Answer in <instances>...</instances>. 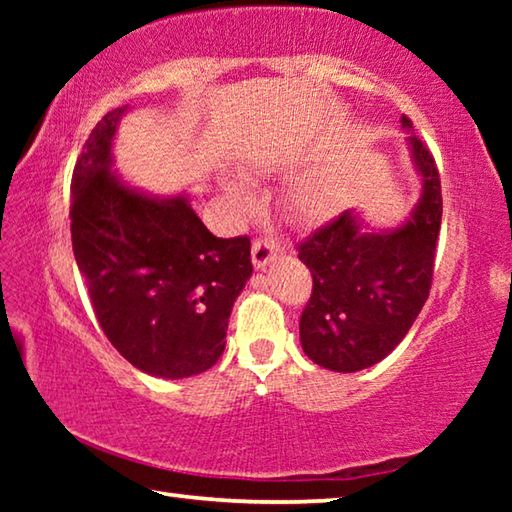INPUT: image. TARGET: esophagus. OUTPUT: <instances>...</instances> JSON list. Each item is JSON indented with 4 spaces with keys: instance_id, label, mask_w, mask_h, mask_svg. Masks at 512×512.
<instances>
[{
    "instance_id": "obj_1",
    "label": "esophagus",
    "mask_w": 512,
    "mask_h": 512,
    "mask_svg": "<svg viewBox=\"0 0 512 512\" xmlns=\"http://www.w3.org/2000/svg\"><path fill=\"white\" fill-rule=\"evenodd\" d=\"M250 255H253L255 268H264L280 255V246H277L273 239H257L253 244V250H250Z\"/></svg>"
}]
</instances>
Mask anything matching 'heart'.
Masks as SVG:
<instances>
[{
    "mask_svg": "<svg viewBox=\"0 0 512 512\" xmlns=\"http://www.w3.org/2000/svg\"><path fill=\"white\" fill-rule=\"evenodd\" d=\"M225 194L232 205L241 212H248L255 205V196L250 192L246 180L230 178L225 180ZM343 205V194L339 183L325 173H309L298 178L287 192L289 212L302 223H323L339 214Z\"/></svg>",
    "mask_w": 512,
    "mask_h": 512,
    "instance_id": "b5f03b06",
    "label": "heart"
}]
</instances>
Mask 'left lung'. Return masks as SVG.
Instances as JSON below:
<instances>
[{"mask_svg":"<svg viewBox=\"0 0 512 512\" xmlns=\"http://www.w3.org/2000/svg\"><path fill=\"white\" fill-rule=\"evenodd\" d=\"M400 121L422 180L409 219L377 230L359 212L345 210L298 246L300 262L314 277L300 316V343L307 357L327 370L357 372L386 359L429 298L443 219L440 176L411 119Z\"/></svg>","mask_w":512,"mask_h":512,"instance_id":"1","label":"left lung"}]
</instances>
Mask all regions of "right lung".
I'll list each match as a JSON object with an SVG mask.
<instances>
[{
    "mask_svg": "<svg viewBox=\"0 0 512 512\" xmlns=\"http://www.w3.org/2000/svg\"><path fill=\"white\" fill-rule=\"evenodd\" d=\"M126 110L108 112L76 160L74 257L121 357L153 377L201 375L223 354L232 305L253 275L250 239L214 237L187 194H146L112 171Z\"/></svg>",
    "mask_w": 512,
    "mask_h": 512,
    "instance_id": "add662e5",
    "label": "right lung"
}]
</instances>
